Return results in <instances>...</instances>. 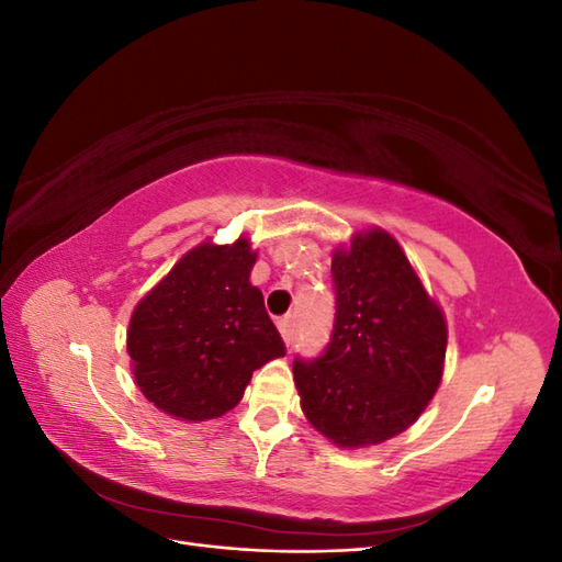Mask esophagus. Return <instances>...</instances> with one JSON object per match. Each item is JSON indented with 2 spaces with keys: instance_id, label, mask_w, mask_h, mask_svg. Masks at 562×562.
<instances>
[{
  "instance_id": "1",
  "label": "esophagus",
  "mask_w": 562,
  "mask_h": 562,
  "mask_svg": "<svg viewBox=\"0 0 562 562\" xmlns=\"http://www.w3.org/2000/svg\"><path fill=\"white\" fill-rule=\"evenodd\" d=\"M279 333L283 337L285 345L293 342V335H295V316H283L279 321Z\"/></svg>"
}]
</instances>
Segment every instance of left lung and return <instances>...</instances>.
I'll return each instance as SVG.
<instances>
[{
	"instance_id": "left-lung-1",
	"label": "left lung",
	"mask_w": 562,
	"mask_h": 562,
	"mask_svg": "<svg viewBox=\"0 0 562 562\" xmlns=\"http://www.w3.org/2000/svg\"><path fill=\"white\" fill-rule=\"evenodd\" d=\"M335 326L316 361L293 363L304 417L361 450L413 427L443 380L448 323L398 241L380 227L333 250Z\"/></svg>"
}]
</instances>
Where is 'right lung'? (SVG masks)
Returning a JSON list of instances; mask_svg holds the SVG:
<instances>
[{
    "mask_svg": "<svg viewBox=\"0 0 562 562\" xmlns=\"http://www.w3.org/2000/svg\"><path fill=\"white\" fill-rule=\"evenodd\" d=\"M248 236L184 252L135 304L126 349L143 396L182 422L223 417L244 398L252 370L281 359L283 339L260 288Z\"/></svg>",
    "mask_w": 562,
    "mask_h": 562,
    "instance_id": "obj_1",
    "label": "right lung"
}]
</instances>
